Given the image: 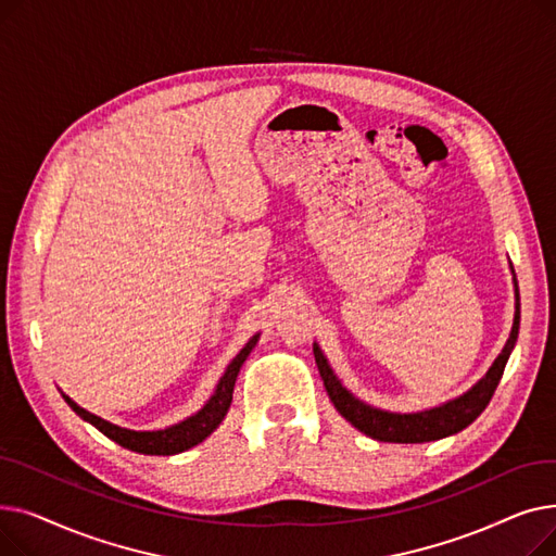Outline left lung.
Here are the masks:
<instances>
[{
	"mask_svg": "<svg viewBox=\"0 0 556 556\" xmlns=\"http://www.w3.org/2000/svg\"><path fill=\"white\" fill-rule=\"evenodd\" d=\"M518 325H520V304H518V288H516V315H514L511 336L503 349V354L495 358V363L491 365L486 376L464 396H459L446 405L432 407V410L417 413V415H394V413H383V410H376V407L365 405L363 401H358L356 396H352L340 386L327 358L323 356V352H319L317 346H313V354H315V363H317L319 376H323V381H325L329 399L333 401L336 410L349 424L378 442L424 444V442H434V440H442V437L455 434L480 417V413L489 405L495 388H498V383H501L505 365L509 361V354H511V349L518 338Z\"/></svg>",
	"mask_w": 556,
	"mask_h": 556,
	"instance_id": "1",
	"label": "left lung"
}]
</instances>
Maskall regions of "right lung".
<instances>
[{"instance_id": "1", "label": "right lung", "mask_w": 556, "mask_h": 556, "mask_svg": "<svg viewBox=\"0 0 556 556\" xmlns=\"http://www.w3.org/2000/svg\"><path fill=\"white\" fill-rule=\"evenodd\" d=\"M254 344H256V336L241 349L239 356L229 363V367L223 374L214 396L207 401V405H204L198 415L189 417L182 424H175L166 430L137 432V430L119 428V426H114V424H110V421H105V419H101L92 413L83 410V407L76 405L70 396L63 394V399L67 401V405L80 419L90 421L94 428H99L105 437H110V440L116 442L119 446H124L128 451H135V453H143V455H175V453L189 451L191 446L200 444L202 440H207V437L218 428V424L225 419V415L229 410V403H231L233 383H237L241 365L250 356Z\"/></svg>"}]
</instances>
